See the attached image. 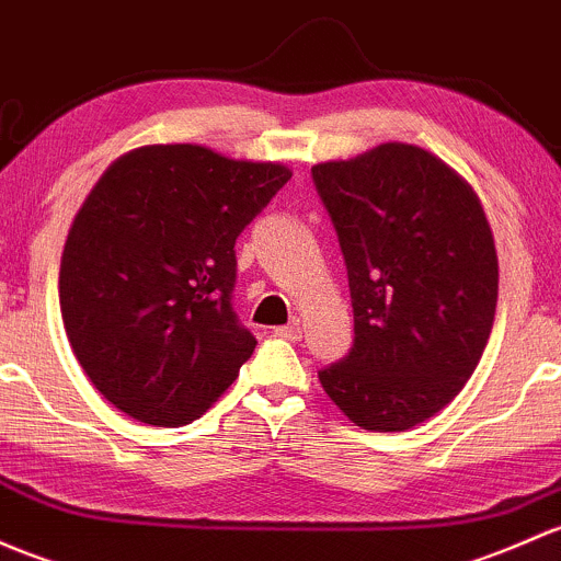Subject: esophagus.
Here are the masks:
<instances>
[{
    "instance_id": "obj_1",
    "label": "esophagus",
    "mask_w": 561,
    "mask_h": 561,
    "mask_svg": "<svg viewBox=\"0 0 561 561\" xmlns=\"http://www.w3.org/2000/svg\"><path fill=\"white\" fill-rule=\"evenodd\" d=\"M274 333L279 335V339H287V341H300V335H304V328H300V322H298V320H293L290 325L276 328Z\"/></svg>"
}]
</instances>
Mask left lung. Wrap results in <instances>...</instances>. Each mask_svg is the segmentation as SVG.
<instances>
[{"label": "left lung", "instance_id": "left-lung-1", "mask_svg": "<svg viewBox=\"0 0 561 561\" xmlns=\"http://www.w3.org/2000/svg\"><path fill=\"white\" fill-rule=\"evenodd\" d=\"M346 279L355 341L320 370L357 427L411 430L449 405L486 346L497 252L473 187L422 147L387 141L311 169Z\"/></svg>", "mask_w": 561, "mask_h": 561}]
</instances>
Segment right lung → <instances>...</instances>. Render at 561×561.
Segmentation results:
<instances>
[{
	"instance_id": "add662e5",
	"label": "right lung",
	"mask_w": 561,
	"mask_h": 561,
	"mask_svg": "<svg viewBox=\"0 0 561 561\" xmlns=\"http://www.w3.org/2000/svg\"><path fill=\"white\" fill-rule=\"evenodd\" d=\"M290 176L202 145H150L96 182L58 293L75 357L115 409L180 427L233 385L257 346L233 311V247Z\"/></svg>"
}]
</instances>
